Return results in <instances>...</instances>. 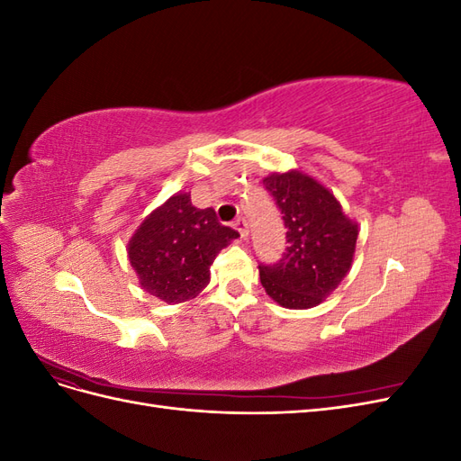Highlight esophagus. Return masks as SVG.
Returning <instances> with one entry per match:
<instances>
[{
	"instance_id": "obj_1",
	"label": "esophagus",
	"mask_w": 461,
	"mask_h": 461,
	"mask_svg": "<svg viewBox=\"0 0 461 461\" xmlns=\"http://www.w3.org/2000/svg\"><path fill=\"white\" fill-rule=\"evenodd\" d=\"M236 230H239V234H240V239L242 240H246L248 239V221L246 219H236L234 221V225H232Z\"/></svg>"
}]
</instances>
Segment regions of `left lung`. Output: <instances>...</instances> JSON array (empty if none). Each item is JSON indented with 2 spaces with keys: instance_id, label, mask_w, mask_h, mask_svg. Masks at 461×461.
Wrapping results in <instances>:
<instances>
[{
  "instance_id": "obj_1",
  "label": "left lung",
  "mask_w": 461,
  "mask_h": 461,
  "mask_svg": "<svg viewBox=\"0 0 461 461\" xmlns=\"http://www.w3.org/2000/svg\"><path fill=\"white\" fill-rule=\"evenodd\" d=\"M263 185L281 209L288 246L276 263L259 265L261 285L283 308H313L350 271L357 222L329 188L302 171L271 173Z\"/></svg>"
}]
</instances>
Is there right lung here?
Returning <instances> with one entry per match:
<instances>
[{"instance_id":"right-lung-1","label":"right lung","mask_w":461,"mask_h":461,"mask_svg":"<svg viewBox=\"0 0 461 461\" xmlns=\"http://www.w3.org/2000/svg\"><path fill=\"white\" fill-rule=\"evenodd\" d=\"M239 232L221 225L215 209H198L178 192L142 221L129 242V261L140 286L167 303L196 298L209 267Z\"/></svg>"}]
</instances>
